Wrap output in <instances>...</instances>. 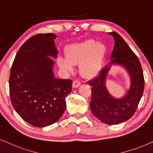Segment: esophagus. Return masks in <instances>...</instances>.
I'll return each instance as SVG.
<instances>
[{"label": "esophagus", "instance_id": "esophagus-1", "mask_svg": "<svg viewBox=\"0 0 153 153\" xmlns=\"http://www.w3.org/2000/svg\"><path fill=\"white\" fill-rule=\"evenodd\" d=\"M81 85L80 82L78 80H73V87H74V88H77V87H78L80 85Z\"/></svg>", "mask_w": 153, "mask_h": 153}]
</instances>
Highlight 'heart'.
I'll return each instance as SVG.
<instances>
[{
	"label": "heart",
	"instance_id": "obj_1",
	"mask_svg": "<svg viewBox=\"0 0 153 153\" xmlns=\"http://www.w3.org/2000/svg\"><path fill=\"white\" fill-rule=\"evenodd\" d=\"M105 47L94 40L72 44L66 50V58L61 57L59 64L64 70L71 71L73 66L80 64V72L85 78H91L101 71L105 55Z\"/></svg>",
	"mask_w": 153,
	"mask_h": 153
}]
</instances>
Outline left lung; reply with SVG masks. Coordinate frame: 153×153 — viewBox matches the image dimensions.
Wrapping results in <instances>:
<instances>
[{
  "mask_svg": "<svg viewBox=\"0 0 153 153\" xmlns=\"http://www.w3.org/2000/svg\"><path fill=\"white\" fill-rule=\"evenodd\" d=\"M113 36L115 45L111 62L103 67L99 74L89 82L91 86L90 109L93 115L107 125H117L134 115L144 91L143 73L137 56L117 33H108ZM121 65L129 73L130 87L125 97L115 99L105 87V80L112 65Z\"/></svg>",
  "mask_w": 153,
  "mask_h": 153,
  "instance_id": "1",
  "label": "left lung"
}]
</instances>
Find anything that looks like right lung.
I'll list each match as a JSON object with an SVG mask.
<instances>
[{
    "instance_id": "obj_1",
    "label": "right lung",
    "mask_w": 153,
    "mask_h": 153,
    "mask_svg": "<svg viewBox=\"0 0 153 153\" xmlns=\"http://www.w3.org/2000/svg\"><path fill=\"white\" fill-rule=\"evenodd\" d=\"M54 33H39L26 40L16 54L9 78L10 100L20 117L34 127L55 123L66 109L72 80L53 73L57 50Z\"/></svg>"
}]
</instances>
